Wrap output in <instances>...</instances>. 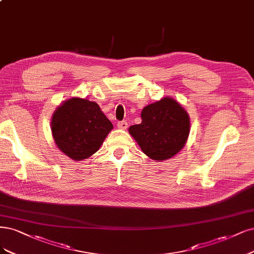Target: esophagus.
I'll use <instances>...</instances> for the list:
<instances>
[{"mask_svg": "<svg viewBox=\"0 0 254 254\" xmlns=\"http://www.w3.org/2000/svg\"><path fill=\"white\" fill-rule=\"evenodd\" d=\"M117 126H118V128H120V129H127V127H128V124H127V122L126 121H122V122H119V123L117 124Z\"/></svg>", "mask_w": 254, "mask_h": 254, "instance_id": "1", "label": "esophagus"}]
</instances>
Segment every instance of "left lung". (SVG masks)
<instances>
[{
	"label": "left lung",
	"mask_w": 254,
	"mask_h": 254,
	"mask_svg": "<svg viewBox=\"0 0 254 254\" xmlns=\"http://www.w3.org/2000/svg\"><path fill=\"white\" fill-rule=\"evenodd\" d=\"M142 123L128 131L142 151L153 161H165L179 153L190 132V119L181 104L170 97L147 105Z\"/></svg>",
	"instance_id": "obj_1"
}]
</instances>
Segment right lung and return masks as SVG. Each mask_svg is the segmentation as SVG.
I'll return each instance as SVG.
<instances>
[{
    "mask_svg": "<svg viewBox=\"0 0 254 254\" xmlns=\"http://www.w3.org/2000/svg\"><path fill=\"white\" fill-rule=\"evenodd\" d=\"M50 127L59 149L73 161H83L100 149L113 125L97 103L73 97L55 110Z\"/></svg>",
    "mask_w": 254,
    "mask_h": 254,
    "instance_id": "right-lung-1",
    "label": "right lung"
}]
</instances>
